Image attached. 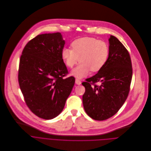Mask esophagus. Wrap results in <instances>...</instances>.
Masks as SVG:
<instances>
[{
	"label": "esophagus",
	"mask_w": 151,
	"mask_h": 151,
	"mask_svg": "<svg viewBox=\"0 0 151 151\" xmlns=\"http://www.w3.org/2000/svg\"><path fill=\"white\" fill-rule=\"evenodd\" d=\"M75 83H76V85H81L82 82H81V81L79 79H75Z\"/></svg>",
	"instance_id": "34e87169"
}]
</instances>
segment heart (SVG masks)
Returning a JSON list of instances; mask_svg holds the SVG:
<instances>
[{"label": "heart", "mask_w": 151, "mask_h": 151, "mask_svg": "<svg viewBox=\"0 0 151 151\" xmlns=\"http://www.w3.org/2000/svg\"><path fill=\"white\" fill-rule=\"evenodd\" d=\"M72 49L63 48L62 59L65 65L72 68L78 62L80 64L71 72V75L78 79L86 77L91 70L96 72L106 64L110 53L108 44L103 40L85 37L74 40Z\"/></svg>", "instance_id": "obj_1"}]
</instances>
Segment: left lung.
Masks as SVG:
<instances>
[{"instance_id": "1", "label": "left lung", "mask_w": 151, "mask_h": 151, "mask_svg": "<svg viewBox=\"0 0 151 151\" xmlns=\"http://www.w3.org/2000/svg\"><path fill=\"white\" fill-rule=\"evenodd\" d=\"M110 53L105 66L82 84L85 88L82 101L86 113L92 119L102 121L113 116L126 100L132 78L129 53L114 36L109 39ZM100 82L91 87L90 82Z\"/></svg>"}]
</instances>
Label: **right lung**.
Returning <instances> with one entry per match:
<instances>
[{"instance_id":"obj_1","label":"right lung","mask_w":151,"mask_h":151,"mask_svg":"<svg viewBox=\"0 0 151 151\" xmlns=\"http://www.w3.org/2000/svg\"><path fill=\"white\" fill-rule=\"evenodd\" d=\"M65 44L60 32L38 35L25 46L19 60L18 81L25 101L40 118L59 115L75 84L61 52Z\"/></svg>"}]
</instances>
